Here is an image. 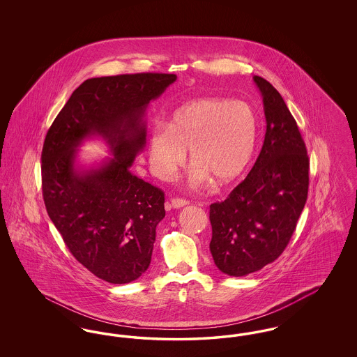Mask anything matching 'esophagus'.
Here are the masks:
<instances>
[{
  "label": "esophagus",
  "instance_id": "34e87169",
  "mask_svg": "<svg viewBox=\"0 0 357 357\" xmlns=\"http://www.w3.org/2000/svg\"><path fill=\"white\" fill-rule=\"evenodd\" d=\"M188 204L186 199H181V198H172L171 199V206L174 207V208H181V207H183V206H186Z\"/></svg>",
  "mask_w": 357,
  "mask_h": 357
}]
</instances>
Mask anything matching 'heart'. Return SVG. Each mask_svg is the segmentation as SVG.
Segmentation results:
<instances>
[{"label":"heart","mask_w":357,"mask_h":357,"mask_svg":"<svg viewBox=\"0 0 357 357\" xmlns=\"http://www.w3.org/2000/svg\"><path fill=\"white\" fill-rule=\"evenodd\" d=\"M258 121L243 102L204 98L178 108L167 127H155L149 137V159L155 176L171 179L190 153V185L211 181L226 186L248 169L257 144Z\"/></svg>","instance_id":"b5f03b06"}]
</instances>
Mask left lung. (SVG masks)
Here are the masks:
<instances>
[{"label": "left lung", "instance_id": "8db88e82", "mask_svg": "<svg viewBox=\"0 0 357 357\" xmlns=\"http://www.w3.org/2000/svg\"><path fill=\"white\" fill-rule=\"evenodd\" d=\"M253 80L266 119L261 153L230 195L210 204V252L217 268L231 277L257 272L282 255L309 187V158L296 120L269 82Z\"/></svg>", "mask_w": 357, "mask_h": 357}]
</instances>
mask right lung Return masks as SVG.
Segmentation results:
<instances>
[{
    "label": "right lung",
    "mask_w": 357,
    "mask_h": 357,
    "mask_svg": "<svg viewBox=\"0 0 357 357\" xmlns=\"http://www.w3.org/2000/svg\"><path fill=\"white\" fill-rule=\"evenodd\" d=\"M176 80L172 73H135L85 80L48 130L43 197L69 252L109 284H128L151 262L165 192L130 169L146 144L144 114ZM99 135L113 153L98 168L75 165L78 147Z\"/></svg>",
    "instance_id": "right-lung-1"
}]
</instances>
